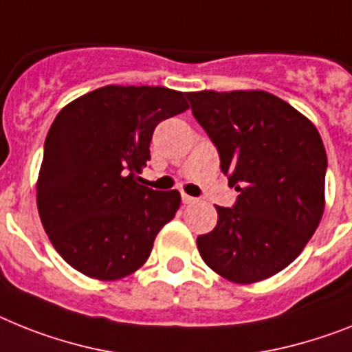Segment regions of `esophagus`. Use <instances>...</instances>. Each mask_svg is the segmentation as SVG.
<instances>
[{"label": "esophagus", "instance_id": "obj_1", "mask_svg": "<svg viewBox=\"0 0 352 352\" xmlns=\"http://www.w3.org/2000/svg\"><path fill=\"white\" fill-rule=\"evenodd\" d=\"M182 202H184V204H193V202H197V199H195V197H190V195L182 193Z\"/></svg>", "mask_w": 352, "mask_h": 352}]
</instances>
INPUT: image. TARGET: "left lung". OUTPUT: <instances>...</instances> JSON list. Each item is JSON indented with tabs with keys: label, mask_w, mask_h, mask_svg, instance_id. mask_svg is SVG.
I'll return each instance as SVG.
<instances>
[{
	"label": "left lung",
	"mask_w": 352,
	"mask_h": 352,
	"mask_svg": "<svg viewBox=\"0 0 352 352\" xmlns=\"http://www.w3.org/2000/svg\"><path fill=\"white\" fill-rule=\"evenodd\" d=\"M238 191L232 208L197 238L209 268L232 283L261 281L294 261L324 212L327 157L320 134L290 103L265 91L188 93Z\"/></svg>",
	"instance_id": "8db88e82"
}]
</instances>
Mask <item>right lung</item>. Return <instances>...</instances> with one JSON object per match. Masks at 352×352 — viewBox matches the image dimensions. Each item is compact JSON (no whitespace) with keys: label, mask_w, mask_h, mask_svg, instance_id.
Returning <instances> with one entry per match:
<instances>
[{"label":"right lung","mask_w":352,"mask_h":352,"mask_svg":"<svg viewBox=\"0 0 352 352\" xmlns=\"http://www.w3.org/2000/svg\"><path fill=\"white\" fill-rule=\"evenodd\" d=\"M186 109L181 91L105 85L58 112L44 141L37 208L75 270L114 281L148 259L181 193L146 188L138 173L150 161L155 126Z\"/></svg>","instance_id":"add662e5"}]
</instances>
